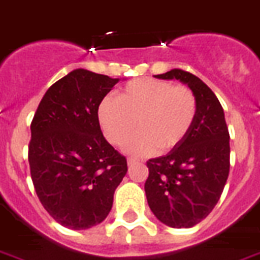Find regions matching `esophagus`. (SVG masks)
<instances>
[{
  "instance_id": "esophagus-1",
  "label": "esophagus",
  "mask_w": 260,
  "mask_h": 260,
  "mask_svg": "<svg viewBox=\"0 0 260 260\" xmlns=\"http://www.w3.org/2000/svg\"><path fill=\"white\" fill-rule=\"evenodd\" d=\"M126 163H128V166H135V164L139 163V160L137 159H132V157H129V159L126 160Z\"/></svg>"
}]
</instances>
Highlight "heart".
<instances>
[{
	"label": "heart",
	"instance_id": "b5f03b06",
	"mask_svg": "<svg viewBox=\"0 0 260 260\" xmlns=\"http://www.w3.org/2000/svg\"><path fill=\"white\" fill-rule=\"evenodd\" d=\"M198 111L195 94L187 86L157 79H137L104 97L97 107V121L112 145H121L135 129L139 132L124 144L134 156L170 152L189 134Z\"/></svg>",
	"mask_w": 260,
	"mask_h": 260
}]
</instances>
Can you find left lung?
Segmentation results:
<instances>
[{"label": "left lung", "instance_id": "8db88e82", "mask_svg": "<svg viewBox=\"0 0 260 260\" xmlns=\"http://www.w3.org/2000/svg\"><path fill=\"white\" fill-rule=\"evenodd\" d=\"M179 80L195 94L198 111L189 134L167 155L147 161L144 189L156 218L189 229L214 210L230 172V135L218 97L199 77L181 69L155 76Z\"/></svg>", "mask_w": 260, "mask_h": 260}]
</instances>
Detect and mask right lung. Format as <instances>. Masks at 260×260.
<instances>
[{"mask_svg": "<svg viewBox=\"0 0 260 260\" xmlns=\"http://www.w3.org/2000/svg\"><path fill=\"white\" fill-rule=\"evenodd\" d=\"M119 81L75 69L46 90L31 121L29 166L36 193L67 229L100 224L128 171L97 121V107Z\"/></svg>", "mask_w": 260, "mask_h": 260, "instance_id": "right-lung-1", "label": "right lung"}]
</instances>
